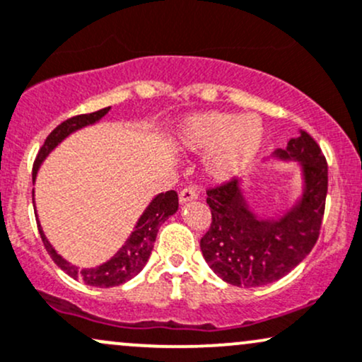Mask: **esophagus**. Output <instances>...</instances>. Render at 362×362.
<instances>
[{
  "mask_svg": "<svg viewBox=\"0 0 362 362\" xmlns=\"http://www.w3.org/2000/svg\"><path fill=\"white\" fill-rule=\"evenodd\" d=\"M178 199H180L182 204H184V202H189V201H196L197 199L196 189H192V187L182 189L180 194H178Z\"/></svg>",
  "mask_w": 362,
  "mask_h": 362,
  "instance_id": "esophagus-1",
  "label": "esophagus"
}]
</instances>
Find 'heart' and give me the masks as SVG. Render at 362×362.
<instances>
[{
  "label": "heart",
  "mask_w": 362,
  "mask_h": 362,
  "mask_svg": "<svg viewBox=\"0 0 362 362\" xmlns=\"http://www.w3.org/2000/svg\"><path fill=\"white\" fill-rule=\"evenodd\" d=\"M264 129L256 115L225 111L197 113L182 123L178 141L192 153H206V170L216 180L237 177L256 160Z\"/></svg>",
  "instance_id": "1"
}]
</instances>
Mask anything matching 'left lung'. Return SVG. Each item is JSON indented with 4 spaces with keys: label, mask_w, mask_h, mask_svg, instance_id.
<instances>
[{
    "label": "left lung",
    "mask_w": 362,
    "mask_h": 362,
    "mask_svg": "<svg viewBox=\"0 0 362 362\" xmlns=\"http://www.w3.org/2000/svg\"><path fill=\"white\" fill-rule=\"evenodd\" d=\"M280 161H299L303 196L276 220L251 211L240 184L230 180L208 189L211 226L201 239L206 263L226 284L261 287L287 275L315 247L328 192V165L308 132L273 154Z\"/></svg>",
    "instance_id": "left-lung-1"
}]
</instances>
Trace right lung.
Masks as SVG:
<instances>
[{"label": "right lung", "mask_w": 362, "mask_h": 362, "mask_svg": "<svg viewBox=\"0 0 362 362\" xmlns=\"http://www.w3.org/2000/svg\"><path fill=\"white\" fill-rule=\"evenodd\" d=\"M108 111L110 106L108 108L94 111V113L77 115V117H71L69 120L59 123L57 129L46 137L45 144H42L37 156H35L33 180H35V177H37V170L39 166H41V163L46 160L47 154L57 148L59 142L65 141L70 134L77 132V130L84 129L87 125H94V123L101 120ZM177 209L178 194L175 192V190H166V192L158 194V196L149 202L146 211L141 214L137 225L134 226V232L130 233V237L125 240V244L118 249L113 257H110L106 263L99 264L96 268H78V266L69 263L65 257H62L57 251H54L53 245H51L49 240L46 239L45 232H42L41 228V223H39V218L37 228L39 233H41L42 244H45L47 254H49L51 259H53L66 275L75 278V280L84 281L86 285H90V287L108 288L125 284L130 278H134L137 273L142 272V268L148 263L151 251H153L158 230H160V226L165 223L172 214L177 213Z\"/></svg>", "instance_id": "right-lung-1"}]
</instances>
